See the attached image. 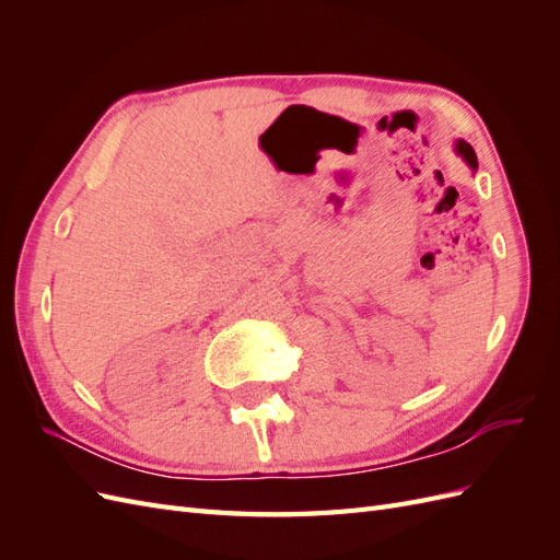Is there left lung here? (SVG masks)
I'll list each match as a JSON object with an SVG mask.
<instances>
[{
    "instance_id": "8db88e82",
    "label": "left lung",
    "mask_w": 560,
    "mask_h": 560,
    "mask_svg": "<svg viewBox=\"0 0 560 560\" xmlns=\"http://www.w3.org/2000/svg\"><path fill=\"white\" fill-rule=\"evenodd\" d=\"M457 154H460L474 171H477V154H474V149H471V144H467V142H457Z\"/></svg>"
}]
</instances>
